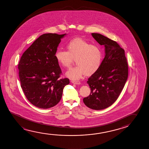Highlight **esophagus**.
<instances>
[{
  "label": "esophagus",
  "instance_id": "obj_1",
  "mask_svg": "<svg viewBox=\"0 0 149 149\" xmlns=\"http://www.w3.org/2000/svg\"><path fill=\"white\" fill-rule=\"evenodd\" d=\"M71 82L73 84H81V82L79 81H75V80H72Z\"/></svg>",
  "mask_w": 149,
  "mask_h": 149
}]
</instances>
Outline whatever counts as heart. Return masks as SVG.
Masks as SVG:
<instances>
[{"mask_svg":"<svg viewBox=\"0 0 149 149\" xmlns=\"http://www.w3.org/2000/svg\"><path fill=\"white\" fill-rule=\"evenodd\" d=\"M67 51L58 49L55 54L56 59L63 68H69L75 59L77 66L66 72V76L72 80H78L84 74L91 76L100 68L103 61V53L100 47L92 45L81 38L69 42Z\"/></svg>","mask_w":149,"mask_h":149,"instance_id":"b5f03b06","label":"heart"}]
</instances>
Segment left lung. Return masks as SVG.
Returning <instances> with one entry per match:
<instances>
[{"label": "left lung", "mask_w": 149, "mask_h": 149, "mask_svg": "<svg viewBox=\"0 0 149 149\" xmlns=\"http://www.w3.org/2000/svg\"><path fill=\"white\" fill-rule=\"evenodd\" d=\"M94 38L105 47V56L98 70L88 79L91 93L83 98L87 107L95 110L107 108L117 100L128 76V66L125 51L116 41L98 33Z\"/></svg>", "instance_id": "obj_1"}]
</instances>
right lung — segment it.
<instances>
[{
	"mask_svg": "<svg viewBox=\"0 0 149 149\" xmlns=\"http://www.w3.org/2000/svg\"><path fill=\"white\" fill-rule=\"evenodd\" d=\"M66 35L46 33L40 36L23 53L18 65L21 86L33 105L46 109L61 101L68 78L62 73L55 54L61 38Z\"/></svg>",
	"mask_w": 149,
	"mask_h": 149,
	"instance_id": "right-lung-1",
	"label": "right lung"
}]
</instances>
